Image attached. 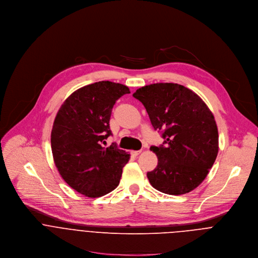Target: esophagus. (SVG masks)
Masks as SVG:
<instances>
[{"label":"esophagus","mask_w":258,"mask_h":258,"mask_svg":"<svg viewBox=\"0 0 258 258\" xmlns=\"http://www.w3.org/2000/svg\"><path fill=\"white\" fill-rule=\"evenodd\" d=\"M140 152H141V150H133V151H131V154L133 157H137Z\"/></svg>","instance_id":"34e87169"}]
</instances>
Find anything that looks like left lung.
Returning <instances> with one entry per match:
<instances>
[{
    "mask_svg": "<svg viewBox=\"0 0 258 258\" xmlns=\"http://www.w3.org/2000/svg\"><path fill=\"white\" fill-rule=\"evenodd\" d=\"M133 96L144 106L163 144L151 146L158 166L147 173L157 190L181 195L208 176L219 151V133L213 113L192 90L177 83L143 86Z\"/></svg>",
    "mask_w": 258,
    "mask_h": 258,
    "instance_id": "1",
    "label": "left lung"
}]
</instances>
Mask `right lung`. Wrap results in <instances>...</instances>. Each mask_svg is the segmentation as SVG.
<instances>
[{
    "mask_svg": "<svg viewBox=\"0 0 258 258\" xmlns=\"http://www.w3.org/2000/svg\"><path fill=\"white\" fill-rule=\"evenodd\" d=\"M127 86L98 81L74 91L60 108L50 135L51 152L64 181L87 197H100L119 185L129 154L116 143L104 147L112 135L110 119Z\"/></svg>",
    "mask_w": 258,
    "mask_h": 258,
    "instance_id": "add662e5",
    "label": "right lung"
}]
</instances>
